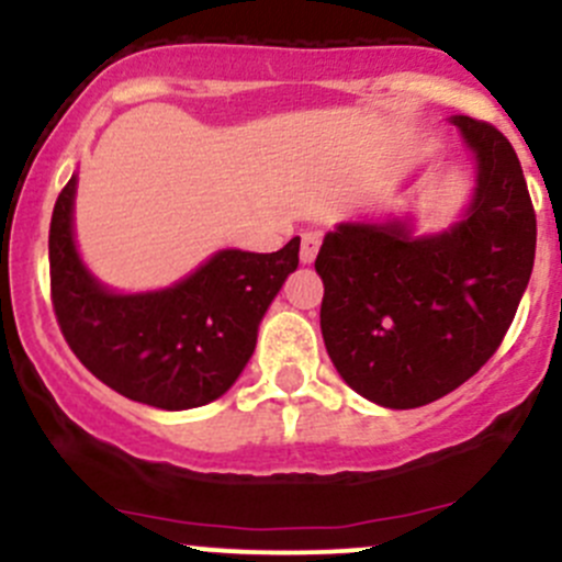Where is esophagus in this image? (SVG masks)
Masks as SVG:
<instances>
[{"label": "esophagus", "mask_w": 562, "mask_h": 562, "mask_svg": "<svg viewBox=\"0 0 562 562\" xmlns=\"http://www.w3.org/2000/svg\"><path fill=\"white\" fill-rule=\"evenodd\" d=\"M319 246H322V237L316 235V232H305V235L300 237V262L303 265L314 262L316 254H319Z\"/></svg>", "instance_id": "1"}]
</instances>
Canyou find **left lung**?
I'll list each match as a JSON object with an SVG mask.
<instances>
[{
    "instance_id": "1",
    "label": "left lung",
    "mask_w": 562,
    "mask_h": 562,
    "mask_svg": "<svg viewBox=\"0 0 562 562\" xmlns=\"http://www.w3.org/2000/svg\"><path fill=\"white\" fill-rule=\"evenodd\" d=\"M451 122L477 169L464 218L424 237L407 221L338 224L314 262L333 366L391 409L437 402L497 352L536 259V210L510 142L488 122Z\"/></svg>"
}]
</instances>
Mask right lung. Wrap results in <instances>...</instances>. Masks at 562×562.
I'll return each mask as SVG.
<instances>
[{
    "mask_svg": "<svg viewBox=\"0 0 562 562\" xmlns=\"http://www.w3.org/2000/svg\"><path fill=\"white\" fill-rule=\"evenodd\" d=\"M76 175L48 232L52 303L76 358L111 391L158 409H191L224 396L257 347L259 322L289 273L300 237L281 251L226 248L175 286L142 294L105 289L74 240Z\"/></svg>",
    "mask_w": 562,
    "mask_h": 562,
    "instance_id": "obj_1",
    "label": "right lung"
}]
</instances>
